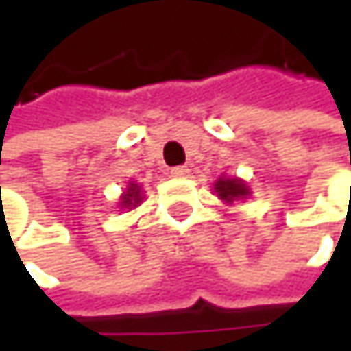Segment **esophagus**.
<instances>
[{
    "instance_id": "1",
    "label": "esophagus",
    "mask_w": 351,
    "mask_h": 351,
    "mask_svg": "<svg viewBox=\"0 0 351 351\" xmlns=\"http://www.w3.org/2000/svg\"><path fill=\"white\" fill-rule=\"evenodd\" d=\"M171 175L175 176V178H184V176H189V169L186 167H176L171 171Z\"/></svg>"
}]
</instances>
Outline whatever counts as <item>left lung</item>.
<instances>
[{
	"label": "left lung",
	"instance_id": "left-lung-1",
	"mask_svg": "<svg viewBox=\"0 0 351 351\" xmlns=\"http://www.w3.org/2000/svg\"><path fill=\"white\" fill-rule=\"evenodd\" d=\"M213 193L217 195V199H221L226 205H234L238 201H245L247 197H252V189L240 176H226L221 175L213 182Z\"/></svg>",
	"mask_w": 351,
	"mask_h": 351
}]
</instances>
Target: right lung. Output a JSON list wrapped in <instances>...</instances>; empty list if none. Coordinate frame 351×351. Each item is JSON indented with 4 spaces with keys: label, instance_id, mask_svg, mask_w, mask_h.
I'll list each match as a JSON object with an SVG mask.
<instances>
[{
    "label": "right lung",
    "instance_id": "1",
    "mask_svg": "<svg viewBox=\"0 0 351 351\" xmlns=\"http://www.w3.org/2000/svg\"><path fill=\"white\" fill-rule=\"evenodd\" d=\"M142 201H144V186L136 180H128L123 193L117 199V209L125 213V211L136 209Z\"/></svg>",
    "mask_w": 351,
    "mask_h": 351
}]
</instances>
